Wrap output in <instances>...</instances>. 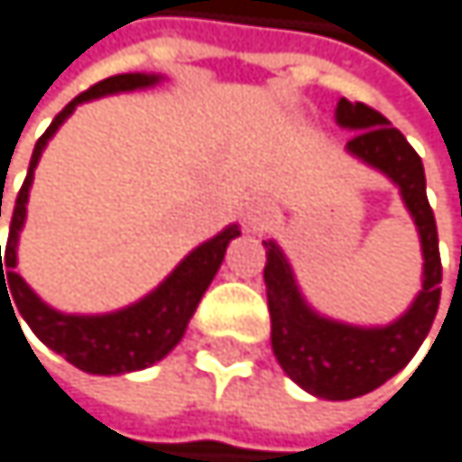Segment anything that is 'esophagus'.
<instances>
[{"mask_svg":"<svg viewBox=\"0 0 462 462\" xmlns=\"http://www.w3.org/2000/svg\"><path fill=\"white\" fill-rule=\"evenodd\" d=\"M244 218H246V226L249 229H263L274 218V210L272 205L260 199V197H246V205H244Z\"/></svg>","mask_w":462,"mask_h":462,"instance_id":"esophagus-1","label":"esophagus"}]
</instances>
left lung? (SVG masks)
<instances>
[{"instance_id": "left-lung-1", "label": "left lung", "mask_w": 462, "mask_h": 462, "mask_svg": "<svg viewBox=\"0 0 462 462\" xmlns=\"http://www.w3.org/2000/svg\"><path fill=\"white\" fill-rule=\"evenodd\" d=\"M335 118L341 127L355 130L346 149L399 185L407 210L416 218L424 252V282L411 310L388 327L365 329L313 313L301 299L291 265L277 244L263 241V280L272 313L274 357L285 374L308 393L341 402L388 383L424 344L440 301V252L435 216L427 202L424 166L416 149L396 127H391L383 113L363 102L341 99Z\"/></svg>"}]
</instances>
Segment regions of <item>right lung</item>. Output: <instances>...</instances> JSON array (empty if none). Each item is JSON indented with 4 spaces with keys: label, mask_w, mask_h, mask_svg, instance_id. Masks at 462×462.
Returning a JSON list of instances; mask_svg holds the SVG:
<instances>
[{
    "label": "right lung",
    "mask_w": 462,
    "mask_h": 462,
    "mask_svg": "<svg viewBox=\"0 0 462 462\" xmlns=\"http://www.w3.org/2000/svg\"><path fill=\"white\" fill-rule=\"evenodd\" d=\"M152 82H157L154 74L107 77L91 85L88 91H82L79 97H74L55 116V121L49 124V130L35 143L27 180L19 190V197H15L5 257L0 249V301L2 296L9 301V296L13 295L14 301L10 302L13 316L19 313L49 349H55L71 365L88 371V374H127V371H138V368H146L157 360H163L185 335V327L193 310H197L202 293L208 291L210 280L216 277L218 265L224 260L226 244L236 236H241L238 226H226L213 241L193 249L171 272V277L157 291H152L146 299H141L138 305H130L107 316H63L58 310H51L32 293V288L22 280V274L15 272V241H19V229L27 216L32 171L38 166V157L46 141L55 135V130L71 116V110L79 102L97 99L105 94H118V91H135V88H146ZM15 324H19V319H15Z\"/></svg>",
    "instance_id": "1"
}]
</instances>
